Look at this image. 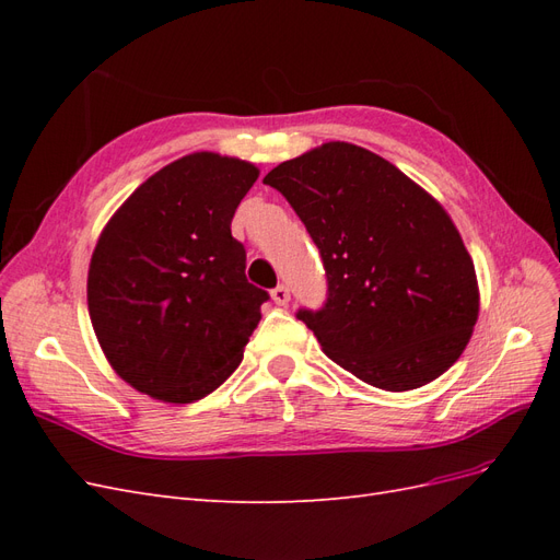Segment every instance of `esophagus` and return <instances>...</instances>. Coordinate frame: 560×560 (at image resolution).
<instances>
[{"label": "esophagus", "instance_id": "esophagus-1", "mask_svg": "<svg viewBox=\"0 0 560 560\" xmlns=\"http://www.w3.org/2000/svg\"><path fill=\"white\" fill-rule=\"evenodd\" d=\"M270 296H273V301L278 303V306H287V303H290V287L278 284L276 290L270 292Z\"/></svg>", "mask_w": 560, "mask_h": 560}]
</instances>
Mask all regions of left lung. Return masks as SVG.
Wrapping results in <instances>:
<instances>
[{
    "label": "left lung",
    "mask_w": 560,
    "mask_h": 560,
    "mask_svg": "<svg viewBox=\"0 0 560 560\" xmlns=\"http://www.w3.org/2000/svg\"><path fill=\"white\" fill-rule=\"evenodd\" d=\"M264 184L287 198L319 249L327 301L296 317L331 362L401 393L460 358L479 315L477 273L428 191L348 142L284 161Z\"/></svg>",
    "instance_id": "left-lung-1"
}]
</instances>
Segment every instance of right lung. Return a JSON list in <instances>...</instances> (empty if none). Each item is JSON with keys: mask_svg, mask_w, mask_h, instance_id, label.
I'll return each instance as SVG.
<instances>
[{"mask_svg": "<svg viewBox=\"0 0 560 560\" xmlns=\"http://www.w3.org/2000/svg\"><path fill=\"white\" fill-rule=\"evenodd\" d=\"M257 177L252 163L189 154L135 189L100 235L91 322L116 374L140 393L186 404L238 369L268 301L231 235Z\"/></svg>", "mask_w": 560, "mask_h": 560, "instance_id": "1", "label": "right lung"}]
</instances>
